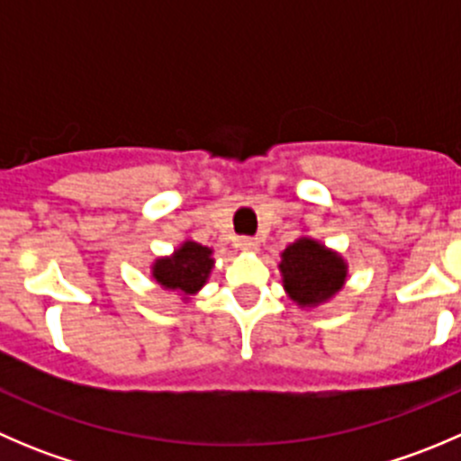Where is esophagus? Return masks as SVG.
I'll list each match as a JSON object with an SVG mask.
<instances>
[{
    "label": "esophagus",
    "mask_w": 461,
    "mask_h": 461,
    "mask_svg": "<svg viewBox=\"0 0 461 461\" xmlns=\"http://www.w3.org/2000/svg\"><path fill=\"white\" fill-rule=\"evenodd\" d=\"M239 248H240V252H245V254H257L258 248H260V243H258L257 239H249V236H243V239L239 240Z\"/></svg>",
    "instance_id": "34e87169"
}]
</instances>
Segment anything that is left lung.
<instances>
[{"label":"left lung","instance_id":"obj_1","mask_svg":"<svg viewBox=\"0 0 461 461\" xmlns=\"http://www.w3.org/2000/svg\"><path fill=\"white\" fill-rule=\"evenodd\" d=\"M283 290L299 308L330 303L348 281V260L332 248L303 234L281 252Z\"/></svg>","mask_w":461,"mask_h":461}]
</instances>
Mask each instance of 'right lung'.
Returning a JSON list of instances; mask_svg holds the SVG:
<instances>
[{
  "instance_id": "right-lung-1",
  "label": "right lung",
  "mask_w": 461,
  "mask_h": 461,
  "mask_svg": "<svg viewBox=\"0 0 461 461\" xmlns=\"http://www.w3.org/2000/svg\"><path fill=\"white\" fill-rule=\"evenodd\" d=\"M213 249L192 239H185L169 257H158L151 263V278L162 290L178 292L183 303L207 285L213 269Z\"/></svg>"
}]
</instances>
